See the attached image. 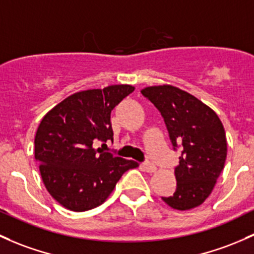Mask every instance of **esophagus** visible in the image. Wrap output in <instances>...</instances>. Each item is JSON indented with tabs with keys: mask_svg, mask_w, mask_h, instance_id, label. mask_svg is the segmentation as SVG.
<instances>
[{
	"mask_svg": "<svg viewBox=\"0 0 254 254\" xmlns=\"http://www.w3.org/2000/svg\"><path fill=\"white\" fill-rule=\"evenodd\" d=\"M141 168H142L143 170H145V172H147V173H154L156 172V165L153 164V163H151L149 161H146L145 163H142V164H141Z\"/></svg>",
	"mask_w": 254,
	"mask_h": 254,
	"instance_id": "1",
	"label": "esophagus"
}]
</instances>
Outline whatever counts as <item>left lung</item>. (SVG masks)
<instances>
[{"label":"left lung","instance_id":"1","mask_svg":"<svg viewBox=\"0 0 254 254\" xmlns=\"http://www.w3.org/2000/svg\"><path fill=\"white\" fill-rule=\"evenodd\" d=\"M161 112L174 149H183L175 168L176 190L162 197L178 210L198 207L214 189L226 159L223 124L212 108L172 85L141 90Z\"/></svg>","mask_w":254,"mask_h":254}]
</instances>
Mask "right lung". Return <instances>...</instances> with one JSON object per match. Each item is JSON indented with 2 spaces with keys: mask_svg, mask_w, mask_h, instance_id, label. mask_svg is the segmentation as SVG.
<instances>
[{
  "mask_svg": "<svg viewBox=\"0 0 254 254\" xmlns=\"http://www.w3.org/2000/svg\"><path fill=\"white\" fill-rule=\"evenodd\" d=\"M131 85H111L69 96L44 117L35 136V159L51 196L64 208L84 212L102 204L134 161L114 157L111 112L134 91Z\"/></svg>",
  "mask_w": 254,
  "mask_h": 254,
  "instance_id": "add662e5",
  "label": "right lung"
}]
</instances>
